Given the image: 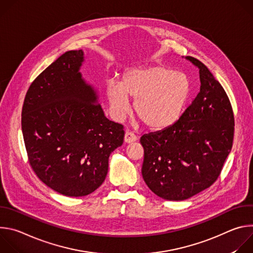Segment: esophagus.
Wrapping results in <instances>:
<instances>
[{
	"label": "esophagus",
	"instance_id": "obj_1",
	"mask_svg": "<svg viewBox=\"0 0 253 253\" xmlns=\"http://www.w3.org/2000/svg\"><path fill=\"white\" fill-rule=\"evenodd\" d=\"M136 136L133 134V133H131V132H126L125 133V135H124V142L125 143H133V142H135L136 141Z\"/></svg>",
	"mask_w": 253,
	"mask_h": 253
}]
</instances>
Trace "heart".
I'll use <instances>...</instances> for the list:
<instances>
[{"label":"heart","mask_w":253,"mask_h":253,"mask_svg":"<svg viewBox=\"0 0 253 253\" xmlns=\"http://www.w3.org/2000/svg\"><path fill=\"white\" fill-rule=\"evenodd\" d=\"M189 78L162 64H150L125 70L120 82L109 79L105 85L106 97L116 120L133 109L148 129L160 131L174 125L181 117L190 98Z\"/></svg>","instance_id":"obj_1"}]
</instances>
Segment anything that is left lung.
<instances>
[{
	"label": "left lung",
	"mask_w": 253,
	"mask_h": 253,
	"mask_svg": "<svg viewBox=\"0 0 253 253\" xmlns=\"http://www.w3.org/2000/svg\"><path fill=\"white\" fill-rule=\"evenodd\" d=\"M199 69L200 91L171 127L143 135L142 176L157 196L185 200L210 187L231 151L234 116L229 99L208 68Z\"/></svg>",
	"instance_id": "left-lung-1"
}]
</instances>
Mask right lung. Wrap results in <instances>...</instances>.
Returning a JSON list of instances; mask_svg holds the SVG:
<instances>
[{
    "mask_svg": "<svg viewBox=\"0 0 253 253\" xmlns=\"http://www.w3.org/2000/svg\"><path fill=\"white\" fill-rule=\"evenodd\" d=\"M82 50L60 56L31 84L22 109L29 162L47 186L85 196L104 182L110 154L123 144V126L108 119L97 90L82 77Z\"/></svg>",
    "mask_w": 253,
    "mask_h": 253,
    "instance_id": "right-lung-1",
    "label": "right lung"
}]
</instances>
